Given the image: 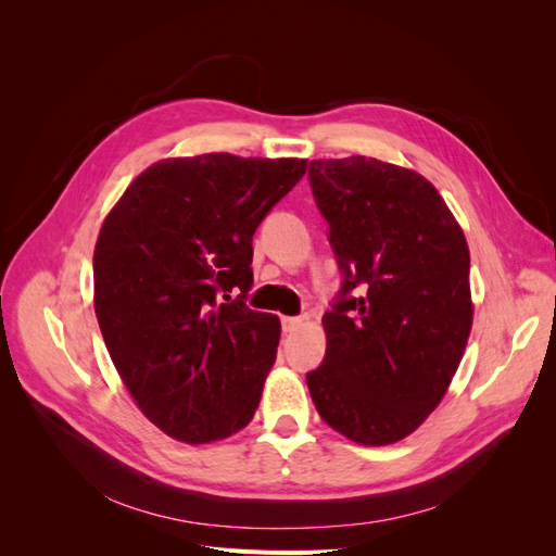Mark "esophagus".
<instances>
[{
    "instance_id": "1",
    "label": "esophagus",
    "mask_w": 556,
    "mask_h": 556,
    "mask_svg": "<svg viewBox=\"0 0 556 556\" xmlns=\"http://www.w3.org/2000/svg\"><path fill=\"white\" fill-rule=\"evenodd\" d=\"M280 323H282V331L285 333H292V331H296L301 327V317H282Z\"/></svg>"
}]
</instances>
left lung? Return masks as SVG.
Here are the masks:
<instances>
[{
	"mask_svg": "<svg viewBox=\"0 0 556 556\" xmlns=\"http://www.w3.org/2000/svg\"><path fill=\"white\" fill-rule=\"evenodd\" d=\"M341 290L325 359L306 374L319 417L362 445H390L439 406L473 323L464 231L433 185L374 157L313 160Z\"/></svg>",
	"mask_w": 556,
	"mask_h": 556,
	"instance_id": "left-lung-1",
	"label": "left lung"
}]
</instances>
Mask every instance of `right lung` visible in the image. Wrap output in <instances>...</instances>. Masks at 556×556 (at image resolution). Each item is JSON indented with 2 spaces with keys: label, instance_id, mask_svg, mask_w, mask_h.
<instances>
[{
  "label": "right lung",
  "instance_id": "right-lung-1",
  "mask_svg": "<svg viewBox=\"0 0 556 556\" xmlns=\"http://www.w3.org/2000/svg\"><path fill=\"white\" fill-rule=\"evenodd\" d=\"M304 174L306 160H164L104 220L99 329L129 394L172 439H227L255 415L280 323L245 304L252 233Z\"/></svg>",
  "mask_w": 556,
  "mask_h": 556
}]
</instances>
